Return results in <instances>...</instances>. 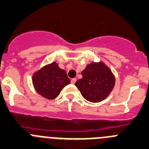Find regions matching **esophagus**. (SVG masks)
Masks as SVG:
<instances>
[{
	"instance_id": "1",
	"label": "esophagus",
	"mask_w": 149,
	"mask_h": 149,
	"mask_svg": "<svg viewBox=\"0 0 149 149\" xmlns=\"http://www.w3.org/2000/svg\"><path fill=\"white\" fill-rule=\"evenodd\" d=\"M76 79H75V78H74V79H71L72 84H75V82H76Z\"/></svg>"
}]
</instances>
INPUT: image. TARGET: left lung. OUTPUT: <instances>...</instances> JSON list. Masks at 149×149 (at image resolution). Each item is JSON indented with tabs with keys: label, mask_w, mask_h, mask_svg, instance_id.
<instances>
[{
	"label": "left lung",
	"mask_w": 149,
	"mask_h": 149,
	"mask_svg": "<svg viewBox=\"0 0 149 149\" xmlns=\"http://www.w3.org/2000/svg\"><path fill=\"white\" fill-rule=\"evenodd\" d=\"M82 78L75 85L83 97L91 102H100L106 99L116 82L115 76L103 61L90 63L81 72Z\"/></svg>",
	"instance_id": "left-lung-1"
}]
</instances>
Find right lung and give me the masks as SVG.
Segmentation results:
<instances>
[{
    "mask_svg": "<svg viewBox=\"0 0 149 149\" xmlns=\"http://www.w3.org/2000/svg\"><path fill=\"white\" fill-rule=\"evenodd\" d=\"M32 81L36 92L47 100L57 97L61 90L70 83L66 71L61 69L56 61L35 72Z\"/></svg>",
    "mask_w": 149,
    "mask_h": 149,
    "instance_id": "add662e5",
    "label": "right lung"
}]
</instances>
